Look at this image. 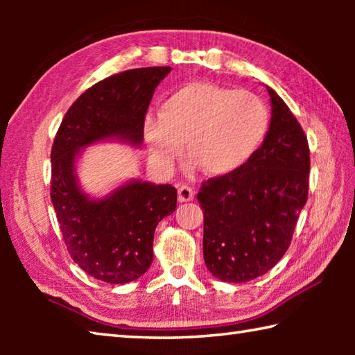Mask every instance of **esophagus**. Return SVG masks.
<instances>
[{"instance_id": "1", "label": "esophagus", "mask_w": 355, "mask_h": 355, "mask_svg": "<svg viewBox=\"0 0 355 355\" xmlns=\"http://www.w3.org/2000/svg\"><path fill=\"white\" fill-rule=\"evenodd\" d=\"M194 199V191L188 184H180L178 186V200L180 202H189Z\"/></svg>"}]
</instances>
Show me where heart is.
I'll return each instance as SVG.
<instances>
[{
	"label": "heart",
	"mask_w": 355,
	"mask_h": 355,
	"mask_svg": "<svg viewBox=\"0 0 355 355\" xmlns=\"http://www.w3.org/2000/svg\"><path fill=\"white\" fill-rule=\"evenodd\" d=\"M269 128L266 105L248 91L194 81L163 100L159 116L144 122V139L156 164L169 167L183 152L209 177H225L248 163Z\"/></svg>",
	"instance_id": "heart-1"
}]
</instances>
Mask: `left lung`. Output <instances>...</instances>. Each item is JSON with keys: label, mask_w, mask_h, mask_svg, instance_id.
Returning a JSON list of instances; mask_svg holds the SVG:
<instances>
[{"label": "left lung", "mask_w": 355, "mask_h": 355, "mask_svg": "<svg viewBox=\"0 0 355 355\" xmlns=\"http://www.w3.org/2000/svg\"><path fill=\"white\" fill-rule=\"evenodd\" d=\"M261 147L241 169L207 180L197 194L203 209V258L228 284L266 274L290 248L309 196L307 136L275 91Z\"/></svg>", "instance_id": "8db88e82"}]
</instances>
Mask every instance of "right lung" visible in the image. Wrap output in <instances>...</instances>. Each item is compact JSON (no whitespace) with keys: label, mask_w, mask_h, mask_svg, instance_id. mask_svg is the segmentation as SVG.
<instances>
[{"label":"right lung","mask_w":355,"mask_h":355,"mask_svg":"<svg viewBox=\"0 0 355 355\" xmlns=\"http://www.w3.org/2000/svg\"><path fill=\"white\" fill-rule=\"evenodd\" d=\"M171 67L122 71L94 84L69 107L51 148V203L70 257L106 284H128L153 261L158 222L177 208V189L142 180L103 199L84 194L76 158L91 144L117 139L141 146L150 100Z\"/></svg>","instance_id":"right-lung-1"}]
</instances>
